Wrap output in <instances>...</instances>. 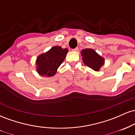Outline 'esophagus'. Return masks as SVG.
Listing matches in <instances>:
<instances>
[{
  "label": "esophagus",
  "instance_id": "obj_1",
  "mask_svg": "<svg viewBox=\"0 0 135 135\" xmlns=\"http://www.w3.org/2000/svg\"><path fill=\"white\" fill-rule=\"evenodd\" d=\"M72 50L74 51H77L78 50V48H75V49H73Z\"/></svg>",
  "mask_w": 135,
  "mask_h": 135
}]
</instances>
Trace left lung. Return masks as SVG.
Instances as JSON below:
<instances>
[{"mask_svg":"<svg viewBox=\"0 0 135 135\" xmlns=\"http://www.w3.org/2000/svg\"><path fill=\"white\" fill-rule=\"evenodd\" d=\"M81 55L84 63L94 71H99L104 65V59L92 48L82 50L81 51Z\"/></svg>","mask_w":135,"mask_h":135,"instance_id":"1","label":"left lung"}]
</instances>
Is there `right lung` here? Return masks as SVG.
<instances>
[{"label": "right lung", "mask_w": 135, "mask_h": 135, "mask_svg": "<svg viewBox=\"0 0 135 135\" xmlns=\"http://www.w3.org/2000/svg\"><path fill=\"white\" fill-rule=\"evenodd\" d=\"M68 52L67 48L55 46L46 52L40 54L36 60V71L42 76H54L64 60Z\"/></svg>", "instance_id": "obj_1"}]
</instances>
